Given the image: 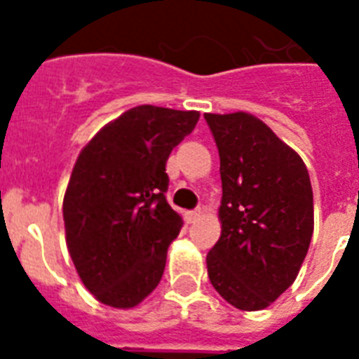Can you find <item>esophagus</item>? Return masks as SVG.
Listing matches in <instances>:
<instances>
[{
    "label": "esophagus",
    "mask_w": 359,
    "mask_h": 359,
    "mask_svg": "<svg viewBox=\"0 0 359 359\" xmlns=\"http://www.w3.org/2000/svg\"><path fill=\"white\" fill-rule=\"evenodd\" d=\"M201 214H203L201 208H196V210H190V212H186V214H184V216H186V222H188V224H194V222H196V219L199 218Z\"/></svg>",
    "instance_id": "34e87169"
}]
</instances>
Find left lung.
<instances>
[{"label": "left lung", "mask_w": 359, "mask_h": 359, "mask_svg": "<svg viewBox=\"0 0 359 359\" xmlns=\"http://www.w3.org/2000/svg\"><path fill=\"white\" fill-rule=\"evenodd\" d=\"M219 152L222 235L208 278L242 311H259L290 285L313 236V190L304 160L253 115L205 114Z\"/></svg>", "instance_id": "8db88e82"}]
</instances>
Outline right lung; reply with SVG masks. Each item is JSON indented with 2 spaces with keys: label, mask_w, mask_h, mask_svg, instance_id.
<instances>
[{
  "label": "right lung",
  "mask_w": 359,
  "mask_h": 359,
  "mask_svg": "<svg viewBox=\"0 0 359 359\" xmlns=\"http://www.w3.org/2000/svg\"><path fill=\"white\" fill-rule=\"evenodd\" d=\"M197 121V111L137 106L76 160L63 199L67 248L86 289L106 306H137L162 279L182 227L165 199V162Z\"/></svg>",
  "instance_id": "add662e5"
}]
</instances>
